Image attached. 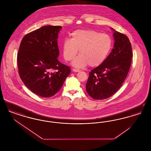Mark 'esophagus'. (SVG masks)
Segmentation results:
<instances>
[{"label":"esophagus","mask_w":151,"mask_h":151,"mask_svg":"<svg viewBox=\"0 0 151 151\" xmlns=\"http://www.w3.org/2000/svg\"><path fill=\"white\" fill-rule=\"evenodd\" d=\"M72 71H73V72H80V70H77V69H75V68H73V69H72Z\"/></svg>","instance_id":"34e87169"}]
</instances>
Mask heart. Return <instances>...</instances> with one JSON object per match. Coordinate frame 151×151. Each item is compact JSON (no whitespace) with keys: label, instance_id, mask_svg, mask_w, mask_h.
<instances>
[{"label":"heart","instance_id":"b5f03b06","mask_svg":"<svg viewBox=\"0 0 151 151\" xmlns=\"http://www.w3.org/2000/svg\"><path fill=\"white\" fill-rule=\"evenodd\" d=\"M110 36L101 34L93 30H77L71 34V39H65L63 43V55L65 60L71 61L77 68L86 65L96 67L101 65L107 58L112 48Z\"/></svg>","mask_w":151,"mask_h":151}]
</instances>
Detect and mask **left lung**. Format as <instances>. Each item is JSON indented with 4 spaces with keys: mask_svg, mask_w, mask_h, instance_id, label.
I'll return each mask as SVG.
<instances>
[{
    "mask_svg": "<svg viewBox=\"0 0 151 151\" xmlns=\"http://www.w3.org/2000/svg\"><path fill=\"white\" fill-rule=\"evenodd\" d=\"M114 31V48L105 60L89 73L88 94L94 100H104L115 93L129 72L132 51L128 37Z\"/></svg>",
    "mask_w": 151,
    "mask_h": 151,
    "instance_id": "1",
    "label": "left lung"
}]
</instances>
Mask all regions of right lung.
<instances>
[{
    "label": "right lung",
    "instance_id": "add662e5",
    "mask_svg": "<svg viewBox=\"0 0 151 151\" xmlns=\"http://www.w3.org/2000/svg\"><path fill=\"white\" fill-rule=\"evenodd\" d=\"M62 28L47 25L28 33L22 38L17 53L20 78L33 93L42 97L57 93L71 72L70 67L57 58L58 37Z\"/></svg>",
    "mask_w": 151,
    "mask_h": 151
}]
</instances>
